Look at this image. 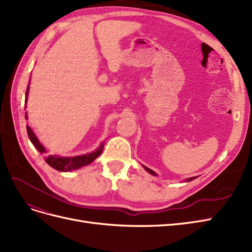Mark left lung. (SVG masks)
<instances>
[{
    "label": "left lung",
    "instance_id": "left-lung-1",
    "mask_svg": "<svg viewBox=\"0 0 252 252\" xmlns=\"http://www.w3.org/2000/svg\"><path fill=\"white\" fill-rule=\"evenodd\" d=\"M144 167V169L147 170V172H149L151 175H153V176H156V173L154 172V170H152L151 168H148L147 166H143ZM197 177H191V178H189V179H186V182H189V181H191V180H193V179H196Z\"/></svg>",
    "mask_w": 252,
    "mask_h": 252
}]
</instances>
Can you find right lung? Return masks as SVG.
<instances>
[{"label":"right lung","mask_w":252,"mask_h":252,"mask_svg":"<svg viewBox=\"0 0 252 252\" xmlns=\"http://www.w3.org/2000/svg\"><path fill=\"white\" fill-rule=\"evenodd\" d=\"M28 92H29V84L27 86L25 102H27ZM25 108H27V107H25ZM25 118L28 119L27 112L25 114ZM26 127H27V133H28L29 139L32 142V144L34 145L35 149L39 153H43V154L46 153V149L43 147L42 144H40L35 134L32 132L31 127L29 126H26ZM102 148H103V143L100 144V147L96 151H94L93 153L86 154V155H82V156H75V157H61V156H56V155H47V156H45V161L56 170H60V172H70V170H74L79 167H83L85 165L92 163V162L101 154Z\"/></svg>","instance_id":"1"}]
</instances>
